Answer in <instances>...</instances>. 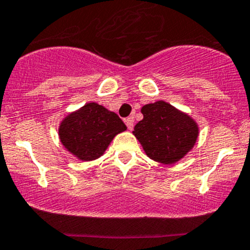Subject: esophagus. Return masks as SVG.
<instances>
[{
	"label": "esophagus",
	"instance_id": "esophagus-1",
	"mask_svg": "<svg viewBox=\"0 0 250 250\" xmlns=\"http://www.w3.org/2000/svg\"><path fill=\"white\" fill-rule=\"evenodd\" d=\"M125 125H127V128L129 130H132L133 129V125H134V117L133 116H130V117H127L125 120Z\"/></svg>",
	"mask_w": 250,
	"mask_h": 250
}]
</instances>
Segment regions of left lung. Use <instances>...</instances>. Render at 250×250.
<instances>
[{
    "label": "left lung",
    "instance_id": "left-lung-1",
    "mask_svg": "<svg viewBox=\"0 0 250 250\" xmlns=\"http://www.w3.org/2000/svg\"><path fill=\"white\" fill-rule=\"evenodd\" d=\"M144 118L136 123L133 134L146 156L162 164H175L195 146L199 125L193 117L165 101L144 105Z\"/></svg>",
    "mask_w": 250,
    "mask_h": 250
}]
</instances>
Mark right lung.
<instances>
[{"instance_id": "right-lung-1", "label": "right lung", "mask_w": 250, "mask_h": 250, "mask_svg": "<svg viewBox=\"0 0 250 250\" xmlns=\"http://www.w3.org/2000/svg\"><path fill=\"white\" fill-rule=\"evenodd\" d=\"M125 130L127 127L115 112L91 102L62 118L59 139L75 158L91 162L103 156L112 139Z\"/></svg>"}]
</instances>
